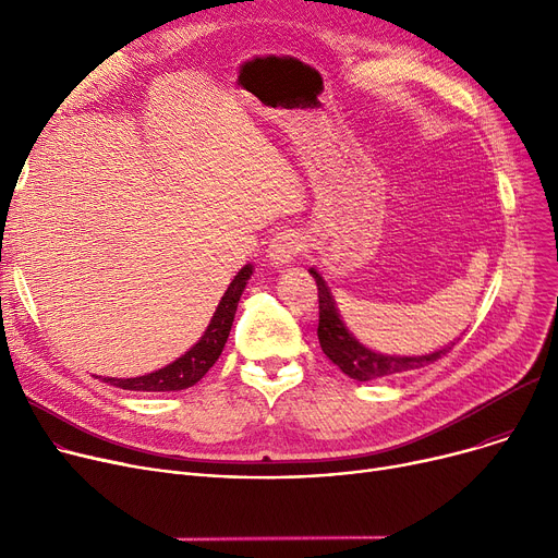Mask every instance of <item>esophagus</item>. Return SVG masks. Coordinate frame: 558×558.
<instances>
[{
    "instance_id": "esophagus-1",
    "label": "esophagus",
    "mask_w": 558,
    "mask_h": 558,
    "mask_svg": "<svg viewBox=\"0 0 558 558\" xmlns=\"http://www.w3.org/2000/svg\"><path fill=\"white\" fill-rule=\"evenodd\" d=\"M303 251V238L296 230H282L269 244V259L276 267H289L291 262L296 259V255Z\"/></svg>"
}]
</instances>
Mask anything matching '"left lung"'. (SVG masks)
<instances>
[{
	"label": "left lung",
	"instance_id": "1",
	"mask_svg": "<svg viewBox=\"0 0 558 558\" xmlns=\"http://www.w3.org/2000/svg\"><path fill=\"white\" fill-rule=\"evenodd\" d=\"M310 274L318 287V330H316L318 343L324 348V353L332 360V364H337L348 377L357 379V383H368V379L423 368L427 364H434L436 360H441L452 350L454 341L441 350H434L429 355H416V357L375 353V350L366 348L348 332L324 276H320L316 269H310Z\"/></svg>",
	"mask_w": 558,
	"mask_h": 558
}]
</instances>
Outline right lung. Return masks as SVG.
Returning a JSON list of instances; mask_svg holds the SVG:
<instances>
[{"label":"right lung","instance_id":"add662e5","mask_svg":"<svg viewBox=\"0 0 558 558\" xmlns=\"http://www.w3.org/2000/svg\"><path fill=\"white\" fill-rule=\"evenodd\" d=\"M253 276V267L246 264V267L240 269V274L232 278V282L228 284L226 294L221 296L215 316L210 318L208 330L203 332V337L187 350L183 357H179L175 362L167 364L165 368L156 371V373H146L140 377H101L104 383L120 387L126 391H183L187 387H194L198 379L208 373L215 362L219 360L221 350L228 341L232 320H234V312H238V303L242 299V291L248 282V278Z\"/></svg>","mask_w":558,"mask_h":558}]
</instances>
